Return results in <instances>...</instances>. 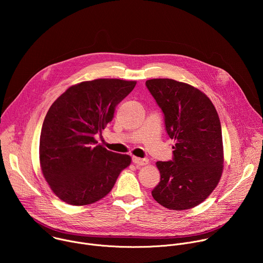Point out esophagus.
<instances>
[{
	"mask_svg": "<svg viewBox=\"0 0 263 263\" xmlns=\"http://www.w3.org/2000/svg\"><path fill=\"white\" fill-rule=\"evenodd\" d=\"M132 161L136 165H146L148 163V159L146 158H138V157H133Z\"/></svg>",
	"mask_w": 263,
	"mask_h": 263,
	"instance_id": "obj_1",
	"label": "esophagus"
}]
</instances>
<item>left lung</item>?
Masks as SVG:
<instances>
[{"mask_svg": "<svg viewBox=\"0 0 263 263\" xmlns=\"http://www.w3.org/2000/svg\"><path fill=\"white\" fill-rule=\"evenodd\" d=\"M145 85L163 112L168 136L176 141L173 160L156 162L160 182L152 196L168 209L194 208L214 191L222 173V137L216 109L204 92L187 83L151 79Z\"/></svg>", "mask_w": 263, "mask_h": 263, "instance_id": "8db88e82", "label": "left lung"}]
</instances>
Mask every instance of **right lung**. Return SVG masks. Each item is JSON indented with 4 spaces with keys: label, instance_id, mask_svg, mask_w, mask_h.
Masks as SVG:
<instances>
[{
    "label": "right lung",
    "instance_id": "add662e5",
    "mask_svg": "<svg viewBox=\"0 0 263 263\" xmlns=\"http://www.w3.org/2000/svg\"><path fill=\"white\" fill-rule=\"evenodd\" d=\"M135 85L136 81L121 79L84 81L67 88L50 107L41 133L40 161L61 201L83 206L101 200L130 165L129 155L108 151L96 136Z\"/></svg>",
    "mask_w": 263,
    "mask_h": 263
}]
</instances>
